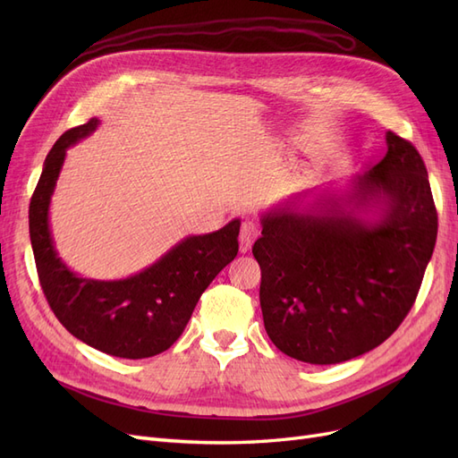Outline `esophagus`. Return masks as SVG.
Wrapping results in <instances>:
<instances>
[{"mask_svg":"<svg viewBox=\"0 0 458 458\" xmlns=\"http://www.w3.org/2000/svg\"><path fill=\"white\" fill-rule=\"evenodd\" d=\"M259 237V229L252 221H244L241 227V252H248L252 248L254 241Z\"/></svg>","mask_w":458,"mask_h":458,"instance_id":"esophagus-1","label":"esophagus"}]
</instances>
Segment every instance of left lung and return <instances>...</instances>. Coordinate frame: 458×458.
I'll return each instance as SVG.
<instances>
[{
    "label": "left lung",
    "mask_w": 458,
    "mask_h": 458,
    "mask_svg": "<svg viewBox=\"0 0 458 458\" xmlns=\"http://www.w3.org/2000/svg\"><path fill=\"white\" fill-rule=\"evenodd\" d=\"M386 145V157L340 195L300 192L259 219L252 254L263 325L298 361L336 365L374 350L417 300L437 212L419 150L394 131Z\"/></svg>",
    "instance_id": "1"
}]
</instances>
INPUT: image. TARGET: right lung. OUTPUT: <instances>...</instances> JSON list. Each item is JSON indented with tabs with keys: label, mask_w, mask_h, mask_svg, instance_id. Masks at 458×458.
Masks as SVG:
<instances>
[{
	"label": "right lung",
	"mask_w": 458,
	"mask_h": 458,
	"mask_svg": "<svg viewBox=\"0 0 458 458\" xmlns=\"http://www.w3.org/2000/svg\"><path fill=\"white\" fill-rule=\"evenodd\" d=\"M99 120L64 131L44 162L30 200V241L39 284L72 336L103 353L145 359L182 336L199 298L239 252L241 219L208 234H191L143 271L120 281L80 276L59 258L49 229V204L66 148L91 135Z\"/></svg>",
	"instance_id": "add662e5"
}]
</instances>
